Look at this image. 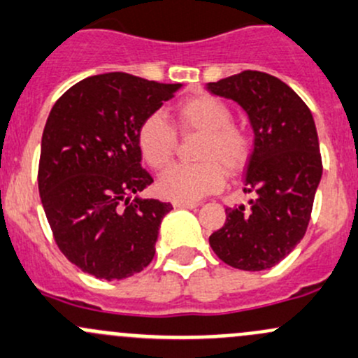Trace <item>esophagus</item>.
<instances>
[{"mask_svg": "<svg viewBox=\"0 0 358 358\" xmlns=\"http://www.w3.org/2000/svg\"><path fill=\"white\" fill-rule=\"evenodd\" d=\"M173 208H176V209H195V208H199V204H197V202L173 201Z\"/></svg>", "mask_w": 358, "mask_h": 358, "instance_id": "1", "label": "esophagus"}]
</instances>
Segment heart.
Here are the masks:
<instances>
[{
	"mask_svg": "<svg viewBox=\"0 0 358 358\" xmlns=\"http://www.w3.org/2000/svg\"><path fill=\"white\" fill-rule=\"evenodd\" d=\"M175 125L183 134H201L199 164H173L157 180V189L168 199L194 202L220 190L224 171H242L250 159V135L233 123L231 108L210 94H197L175 110ZM137 144L150 168L161 169L176 149V134L161 115H150L138 127Z\"/></svg>",
	"mask_w": 358,
	"mask_h": 358,
	"instance_id": "heart-1",
	"label": "heart"
}]
</instances>
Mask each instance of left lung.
Segmentation results:
<instances>
[{"mask_svg":"<svg viewBox=\"0 0 358 358\" xmlns=\"http://www.w3.org/2000/svg\"><path fill=\"white\" fill-rule=\"evenodd\" d=\"M208 90L238 103L254 130L243 189L254 199L248 208H227L209 245L231 268L269 269L300 243L310 221L322 176L314 118L295 90L264 71L209 82Z\"/></svg>","mask_w":358,"mask_h":358,"instance_id":"1","label":"left lung"}]
</instances>
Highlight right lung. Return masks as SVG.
<instances>
[{"mask_svg":"<svg viewBox=\"0 0 358 358\" xmlns=\"http://www.w3.org/2000/svg\"><path fill=\"white\" fill-rule=\"evenodd\" d=\"M180 87L111 71L84 78L52 106L41 142V202L56 245L84 273L123 280L152 261L173 206L131 199L152 183L137 134Z\"/></svg>","mask_w":358,"mask_h":358,"instance_id":"right-lung-1","label":"right lung"}]
</instances>
